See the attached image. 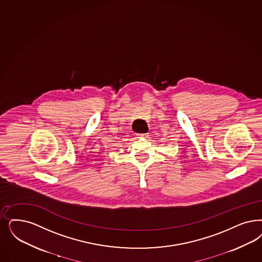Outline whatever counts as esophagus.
Listing matches in <instances>:
<instances>
[{
    "instance_id": "obj_1",
    "label": "esophagus",
    "mask_w": 262,
    "mask_h": 262,
    "mask_svg": "<svg viewBox=\"0 0 262 262\" xmlns=\"http://www.w3.org/2000/svg\"><path fill=\"white\" fill-rule=\"evenodd\" d=\"M148 135H149V134H147V133H146V134H138L137 136L140 137V138H146V137L148 136Z\"/></svg>"
}]
</instances>
